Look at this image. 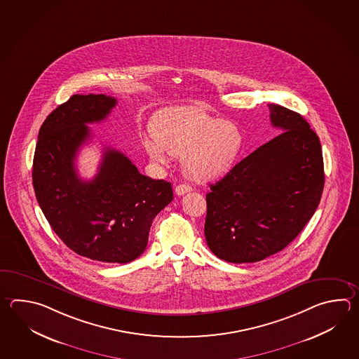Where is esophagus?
<instances>
[{
	"label": "esophagus",
	"mask_w": 359,
	"mask_h": 359,
	"mask_svg": "<svg viewBox=\"0 0 359 359\" xmlns=\"http://www.w3.org/2000/svg\"><path fill=\"white\" fill-rule=\"evenodd\" d=\"M189 191H191V187L187 184H179L177 187H175L176 196H184L185 193H189Z\"/></svg>",
	"instance_id": "34e87169"
}]
</instances>
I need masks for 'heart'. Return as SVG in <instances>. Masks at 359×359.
Instances as JSON below:
<instances>
[{
  "label": "heart",
  "instance_id": "heart-1",
  "mask_svg": "<svg viewBox=\"0 0 359 359\" xmlns=\"http://www.w3.org/2000/svg\"><path fill=\"white\" fill-rule=\"evenodd\" d=\"M149 160L168 161V154L180 157L185 175L196 182H210L226 174L243 147L236 125L213 116L198 106H175L154 117L152 135L142 140Z\"/></svg>",
  "mask_w": 359,
  "mask_h": 359
}]
</instances>
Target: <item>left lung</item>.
Listing matches in <instances>:
<instances>
[{
    "mask_svg": "<svg viewBox=\"0 0 359 359\" xmlns=\"http://www.w3.org/2000/svg\"><path fill=\"white\" fill-rule=\"evenodd\" d=\"M281 130L238 162L205 196V236L231 264L262 261L289 245L313 216L325 185L321 143L306 118L269 104Z\"/></svg>",
    "mask_w": 359,
    "mask_h": 359,
    "instance_id": "8db88e82",
    "label": "left lung"
}]
</instances>
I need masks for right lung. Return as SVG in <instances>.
<instances>
[{
    "mask_svg": "<svg viewBox=\"0 0 359 359\" xmlns=\"http://www.w3.org/2000/svg\"><path fill=\"white\" fill-rule=\"evenodd\" d=\"M116 98L74 95L44 120L33 160V187L48 224L79 256L128 264L144 252L154 217L172 201L171 184L142 175L124 154L104 148L97 175L84 182L74 161Z\"/></svg>",
    "mask_w": 359,
    "mask_h": 359,
    "instance_id": "right-lung-1",
    "label": "right lung"
}]
</instances>
